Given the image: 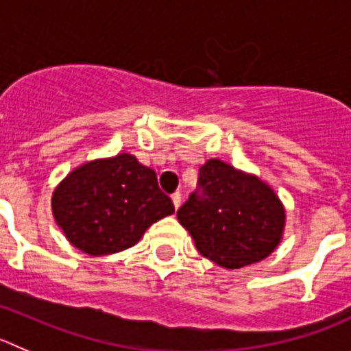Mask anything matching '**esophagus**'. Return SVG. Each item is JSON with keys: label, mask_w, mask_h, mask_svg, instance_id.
<instances>
[{"label": "esophagus", "mask_w": 351, "mask_h": 351, "mask_svg": "<svg viewBox=\"0 0 351 351\" xmlns=\"http://www.w3.org/2000/svg\"><path fill=\"white\" fill-rule=\"evenodd\" d=\"M171 201L173 204H175V208L178 209L180 204H182V194H180V192H175V194L171 195Z\"/></svg>", "instance_id": "1"}]
</instances>
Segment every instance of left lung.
Instances as JSON below:
<instances>
[{
    "mask_svg": "<svg viewBox=\"0 0 351 351\" xmlns=\"http://www.w3.org/2000/svg\"><path fill=\"white\" fill-rule=\"evenodd\" d=\"M202 256L225 268L267 258L284 230V209L270 186L220 159L199 169L197 189L176 213Z\"/></svg>",
    "mask_w": 351,
    "mask_h": 351,
    "instance_id": "left-lung-1",
    "label": "left lung"
}]
</instances>
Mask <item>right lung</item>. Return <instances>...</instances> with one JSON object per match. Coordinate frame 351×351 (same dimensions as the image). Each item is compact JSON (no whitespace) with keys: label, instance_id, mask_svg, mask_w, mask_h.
I'll return each mask as SVG.
<instances>
[{"label":"right lung","instance_id":"obj_1","mask_svg":"<svg viewBox=\"0 0 351 351\" xmlns=\"http://www.w3.org/2000/svg\"><path fill=\"white\" fill-rule=\"evenodd\" d=\"M51 208L69 242L91 256L128 250L150 225L175 213L156 171L130 154L72 171L53 192Z\"/></svg>","mask_w":351,"mask_h":351}]
</instances>
